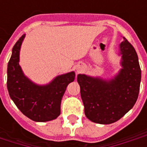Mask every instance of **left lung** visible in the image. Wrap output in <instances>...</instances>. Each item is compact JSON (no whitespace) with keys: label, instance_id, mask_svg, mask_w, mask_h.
<instances>
[{"label":"left lung","instance_id":"obj_1","mask_svg":"<svg viewBox=\"0 0 147 147\" xmlns=\"http://www.w3.org/2000/svg\"><path fill=\"white\" fill-rule=\"evenodd\" d=\"M120 54L122 68L113 79L77 76L84 113L92 122L114 123L132 109L137 101L141 69L136 49L125 38L120 44Z\"/></svg>","mask_w":147,"mask_h":147}]
</instances>
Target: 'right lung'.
Here are the masks:
<instances>
[{
    "mask_svg": "<svg viewBox=\"0 0 147 147\" xmlns=\"http://www.w3.org/2000/svg\"><path fill=\"white\" fill-rule=\"evenodd\" d=\"M25 34L12 48L8 64L7 88L11 100L23 113L36 122L54 120L61 114V103L67 86L75 80L74 71L58 76L47 85H37L24 76L20 66V50Z\"/></svg>",
    "mask_w": 147,
    "mask_h": 147,
    "instance_id": "right-lung-1",
    "label": "right lung"
}]
</instances>
